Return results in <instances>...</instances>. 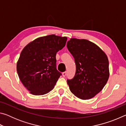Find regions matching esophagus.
Segmentation results:
<instances>
[{
	"mask_svg": "<svg viewBox=\"0 0 126 126\" xmlns=\"http://www.w3.org/2000/svg\"><path fill=\"white\" fill-rule=\"evenodd\" d=\"M66 74H67V72H63V73H62V76H63V77H65Z\"/></svg>",
	"mask_w": 126,
	"mask_h": 126,
	"instance_id": "34e87169",
	"label": "esophagus"
}]
</instances>
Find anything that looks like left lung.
I'll list each match as a JSON object with an SVG mask.
<instances>
[{
    "mask_svg": "<svg viewBox=\"0 0 126 126\" xmlns=\"http://www.w3.org/2000/svg\"><path fill=\"white\" fill-rule=\"evenodd\" d=\"M67 47L76 65L75 76L67 79L70 91L79 98L91 99L107 82L110 76L108 57L98 46L87 39L71 38Z\"/></svg>",
    "mask_w": 126,
    "mask_h": 126,
    "instance_id": "8db88e82",
    "label": "left lung"
}]
</instances>
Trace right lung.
I'll list each match as a JSON object with an SVG mask.
<instances>
[{
	"mask_svg": "<svg viewBox=\"0 0 126 126\" xmlns=\"http://www.w3.org/2000/svg\"><path fill=\"white\" fill-rule=\"evenodd\" d=\"M67 38L54 34L38 38L23 48L16 64L21 82L33 95H43L54 88L62 75L56 68V54Z\"/></svg>",
	"mask_w": 126,
	"mask_h": 126,
	"instance_id": "obj_1",
	"label": "right lung"
}]
</instances>
